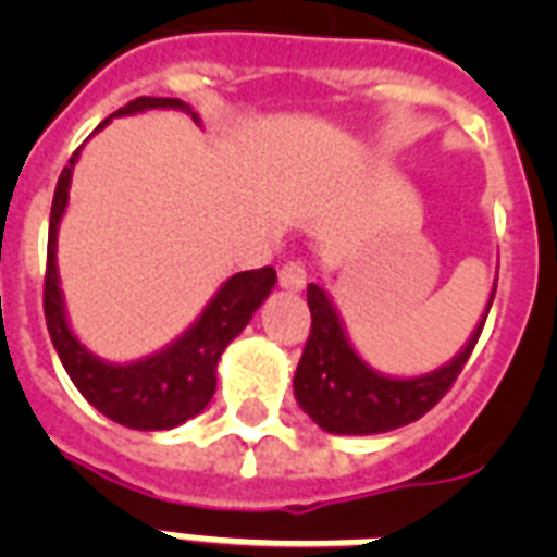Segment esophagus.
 Returning <instances> with one entry per match:
<instances>
[{"label": "esophagus", "mask_w": 557, "mask_h": 557, "mask_svg": "<svg viewBox=\"0 0 557 557\" xmlns=\"http://www.w3.org/2000/svg\"><path fill=\"white\" fill-rule=\"evenodd\" d=\"M280 286L286 288V292H300L306 286V269L300 262H286L283 269H280Z\"/></svg>", "instance_id": "34e87169"}]
</instances>
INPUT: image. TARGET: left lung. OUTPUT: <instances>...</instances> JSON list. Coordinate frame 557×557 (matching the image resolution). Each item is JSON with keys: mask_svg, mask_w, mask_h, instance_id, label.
<instances>
[{"mask_svg": "<svg viewBox=\"0 0 557 557\" xmlns=\"http://www.w3.org/2000/svg\"><path fill=\"white\" fill-rule=\"evenodd\" d=\"M494 288L497 277L483 318L476 321L474 332L450 361L422 375H387L358 356L330 292L318 283H309L306 297L312 312V332L292 381L297 405L304 407V413L321 431L338 436H372L422 419L448 393L459 370L466 367L483 332L485 314L492 309Z\"/></svg>", "mask_w": 557, "mask_h": 557, "instance_id": "obj_1", "label": "left lung"}]
</instances>
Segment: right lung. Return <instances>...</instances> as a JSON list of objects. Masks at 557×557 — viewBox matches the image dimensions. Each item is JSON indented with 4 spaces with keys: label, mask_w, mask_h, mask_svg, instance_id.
<instances>
[{
    "label": "right lung",
    "mask_w": 557,
    "mask_h": 557,
    "mask_svg": "<svg viewBox=\"0 0 557 557\" xmlns=\"http://www.w3.org/2000/svg\"><path fill=\"white\" fill-rule=\"evenodd\" d=\"M150 109H178V112H187L196 124H201L199 115L185 100L138 98L124 109H117L115 115H109L95 133H100L112 117L141 115ZM81 150L74 152L60 173L54 201H51L46 297H42L48 335L69 379L95 410L133 431H170L208 407L216 393L219 358L227 344L248 326L253 312L265 304V297L277 283V271L265 265V269L239 271L234 277H227L201 309L199 318L176 341H170L168 347H161L152 356L124 361V364L100 358L74 335L69 312H65L63 288H60V271H57V231L69 208V187H72V173L81 159Z\"/></svg>",
    "instance_id": "right-lung-1"
}]
</instances>
